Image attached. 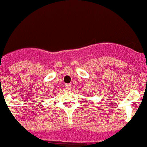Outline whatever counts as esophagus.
<instances>
[{
    "label": "esophagus",
    "instance_id": "34e87169",
    "mask_svg": "<svg viewBox=\"0 0 147 147\" xmlns=\"http://www.w3.org/2000/svg\"><path fill=\"white\" fill-rule=\"evenodd\" d=\"M66 89H67L68 90H71V84H66Z\"/></svg>",
    "mask_w": 147,
    "mask_h": 147
}]
</instances>
